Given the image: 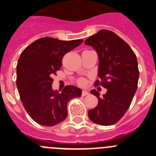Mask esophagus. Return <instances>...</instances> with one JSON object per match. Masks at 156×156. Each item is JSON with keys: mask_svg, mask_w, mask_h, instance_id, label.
Listing matches in <instances>:
<instances>
[{"mask_svg": "<svg viewBox=\"0 0 156 156\" xmlns=\"http://www.w3.org/2000/svg\"><path fill=\"white\" fill-rule=\"evenodd\" d=\"M89 94V93H88L87 91H86V90H83L82 92V96H87V95Z\"/></svg>", "mask_w": 156, "mask_h": 156, "instance_id": "esophagus-1", "label": "esophagus"}]
</instances>
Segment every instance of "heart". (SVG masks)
<instances>
[{
  "label": "heart",
  "instance_id": "obj_1",
  "mask_svg": "<svg viewBox=\"0 0 156 156\" xmlns=\"http://www.w3.org/2000/svg\"><path fill=\"white\" fill-rule=\"evenodd\" d=\"M78 83H79L80 85H83L85 83V81L83 79H80L79 80H78Z\"/></svg>",
  "mask_w": 156,
  "mask_h": 156
}]
</instances>
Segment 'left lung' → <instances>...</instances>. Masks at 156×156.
Segmentation results:
<instances>
[{
    "instance_id": "obj_1",
    "label": "left lung",
    "mask_w": 156,
    "mask_h": 156,
    "mask_svg": "<svg viewBox=\"0 0 156 156\" xmlns=\"http://www.w3.org/2000/svg\"><path fill=\"white\" fill-rule=\"evenodd\" d=\"M85 44L93 47L99 58L98 76L94 85L107 89L103 97L95 90L90 94L98 99V105L88 111L94 123L110 126L122 118L131 104L139 79L137 57L131 48L112 31L101 30L88 37Z\"/></svg>"
}]
</instances>
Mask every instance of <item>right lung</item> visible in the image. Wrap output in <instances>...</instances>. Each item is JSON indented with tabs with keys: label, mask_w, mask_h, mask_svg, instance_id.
<instances>
[{
	"label": "right lung",
	"mask_w": 156,
	"mask_h": 156,
	"mask_svg": "<svg viewBox=\"0 0 156 156\" xmlns=\"http://www.w3.org/2000/svg\"><path fill=\"white\" fill-rule=\"evenodd\" d=\"M82 42L43 37L22 52L16 67V85L25 109L38 124L52 126L62 122L68 115L69 101L81 96V89L73 85L66 86L62 93L54 90L51 85L63 56Z\"/></svg>",
	"instance_id": "1"
}]
</instances>
